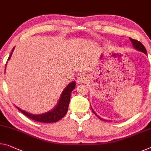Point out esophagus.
Wrapping results in <instances>:
<instances>
[{
    "instance_id": "obj_1",
    "label": "esophagus",
    "mask_w": 151,
    "mask_h": 151,
    "mask_svg": "<svg viewBox=\"0 0 151 151\" xmlns=\"http://www.w3.org/2000/svg\"><path fill=\"white\" fill-rule=\"evenodd\" d=\"M87 81V76L85 75H81L79 76L78 77L77 79V83H84L86 81Z\"/></svg>"
}]
</instances>
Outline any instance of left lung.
<instances>
[{
    "label": "left lung",
    "instance_id": "obj_1",
    "mask_svg": "<svg viewBox=\"0 0 151 151\" xmlns=\"http://www.w3.org/2000/svg\"><path fill=\"white\" fill-rule=\"evenodd\" d=\"M130 40L131 41L132 44V45H133L135 49H136L137 50H138V51H140V52H143V53H145V54H147V50H146L145 47L144 46V45H143V44H142V43H141L140 42L138 41V40H136L132 39V38H130ZM91 109H92V111L93 112V114L96 115V116H97L98 117V118H99L100 119H102L101 118H100V117L98 116L96 114H95V112L94 111H93L92 108H91ZM103 120H105V119H103Z\"/></svg>",
    "mask_w": 151,
    "mask_h": 151
}]
</instances>
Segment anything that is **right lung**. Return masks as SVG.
<instances>
[{"mask_svg": "<svg viewBox=\"0 0 151 151\" xmlns=\"http://www.w3.org/2000/svg\"><path fill=\"white\" fill-rule=\"evenodd\" d=\"M14 47L12 52L13 51ZM12 52L10 55V56L9 57L8 60L11 58ZM75 82L70 83V84H68V86L64 88V91L63 92L61 95V97L60 98L59 102L58 105L55 108L50 111L47 113L40 114V115H33L29 114L27 112L23 111L19 107H17L19 111H21L22 113L25 115L26 116L29 118L30 119H33V120L40 122H44V123H51V122H56L62 119L63 117L65 116L66 114L68 111V105L69 102H70V93L73 91V89H75Z\"/></svg>", "mask_w": 151, "mask_h": 151, "instance_id": "right-lung-1", "label": "right lung"}]
</instances>
